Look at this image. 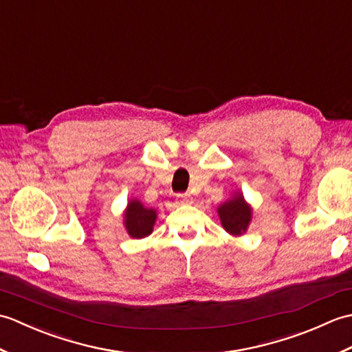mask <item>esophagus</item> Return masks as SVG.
<instances>
[{
  "mask_svg": "<svg viewBox=\"0 0 352 352\" xmlns=\"http://www.w3.org/2000/svg\"><path fill=\"white\" fill-rule=\"evenodd\" d=\"M177 201L178 204H192L190 193H180V195H177Z\"/></svg>",
  "mask_w": 352,
  "mask_h": 352,
  "instance_id": "obj_1",
  "label": "esophagus"
}]
</instances>
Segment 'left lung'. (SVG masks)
Wrapping results in <instances>:
<instances>
[{"instance_id":"obj_1","label":"left lung","mask_w":352,"mask_h":352,"mask_svg":"<svg viewBox=\"0 0 352 352\" xmlns=\"http://www.w3.org/2000/svg\"><path fill=\"white\" fill-rule=\"evenodd\" d=\"M222 227L230 234L241 236L248 228L251 221V208L245 203L242 195H236L231 201H227L218 208Z\"/></svg>"}]
</instances>
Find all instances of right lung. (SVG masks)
<instances>
[{
	"instance_id": "right-lung-1",
	"label": "right lung",
	"mask_w": 352,
	"mask_h": 352,
	"mask_svg": "<svg viewBox=\"0 0 352 352\" xmlns=\"http://www.w3.org/2000/svg\"><path fill=\"white\" fill-rule=\"evenodd\" d=\"M124 216L125 228L131 237L142 239L151 234L157 218L155 210H153V208H146L138 199H134L129 203V208H126Z\"/></svg>"
}]
</instances>
